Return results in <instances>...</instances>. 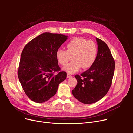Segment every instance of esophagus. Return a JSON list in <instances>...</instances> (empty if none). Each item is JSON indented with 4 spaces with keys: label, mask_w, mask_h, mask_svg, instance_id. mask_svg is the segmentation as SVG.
I'll return each instance as SVG.
<instances>
[{
    "label": "esophagus",
    "mask_w": 133,
    "mask_h": 133,
    "mask_svg": "<svg viewBox=\"0 0 133 133\" xmlns=\"http://www.w3.org/2000/svg\"><path fill=\"white\" fill-rule=\"evenodd\" d=\"M72 75H71V74H70L69 73H67V78H71V77H72Z\"/></svg>",
    "instance_id": "esophagus-1"
}]
</instances>
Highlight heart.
I'll list each match as a JSON object with an SVG mask.
<instances>
[{
    "instance_id": "obj_1",
    "label": "heart",
    "mask_w": 133,
    "mask_h": 133,
    "mask_svg": "<svg viewBox=\"0 0 133 133\" xmlns=\"http://www.w3.org/2000/svg\"><path fill=\"white\" fill-rule=\"evenodd\" d=\"M66 48V50L58 49L56 58L60 65L65 66L72 56L73 61L63 68L69 73L78 72L81 67L84 69L89 68L96 60L97 48L92 40L76 37L68 42Z\"/></svg>"
}]
</instances>
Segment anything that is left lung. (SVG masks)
<instances>
[{
    "mask_svg": "<svg viewBox=\"0 0 133 133\" xmlns=\"http://www.w3.org/2000/svg\"><path fill=\"white\" fill-rule=\"evenodd\" d=\"M98 48L96 58L88 70L75 78L78 83L72 90L73 96L81 102L91 104L106 95L111 86L115 61L107 44L96 38Z\"/></svg>",
    "mask_w": 133,
    "mask_h": 133,
    "instance_id": "left-lung-1",
    "label": "left lung"
}]
</instances>
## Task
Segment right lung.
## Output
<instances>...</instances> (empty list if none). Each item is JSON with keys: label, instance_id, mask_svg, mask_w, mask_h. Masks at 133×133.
<instances>
[{"label": "right lung", "instance_id": "add662e5", "mask_svg": "<svg viewBox=\"0 0 133 133\" xmlns=\"http://www.w3.org/2000/svg\"><path fill=\"white\" fill-rule=\"evenodd\" d=\"M64 34L42 33L25 46L21 54L18 75L25 93L37 103L48 100L67 78L61 71L56 52L67 39ZM55 72L58 73L54 75Z\"/></svg>", "mask_w": 133, "mask_h": 133}]
</instances>
